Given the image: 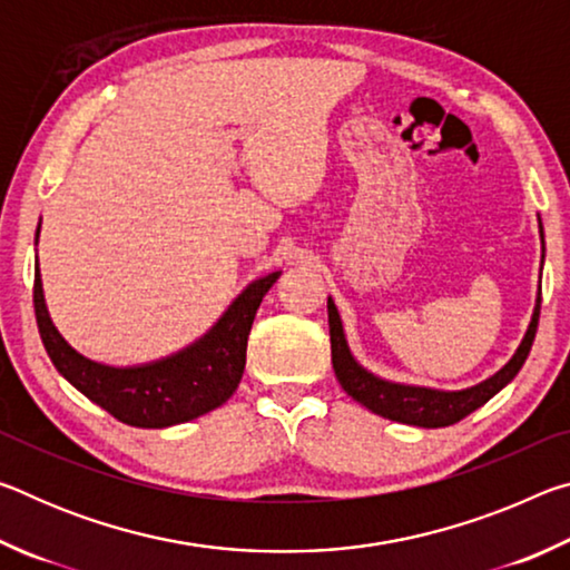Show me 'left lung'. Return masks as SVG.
Here are the masks:
<instances>
[{
    "label": "left lung",
    "instance_id": "left-lung-1",
    "mask_svg": "<svg viewBox=\"0 0 570 570\" xmlns=\"http://www.w3.org/2000/svg\"><path fill=\"white\" fill-rule=\"evenodd\" d=\"M540 240H543V226H540ZM326 308H330V340H332L334 374L352 400L364 404V407L372 410L374 414H382V417L394 420V422L414 424V428H448V424H455L462 417H468L470 412L482 407V404L493 397L495 392L503 390L505 384L520 372V366H523V362L528 360V352L535 340L538 316H540V294L533 308V320H530L528 332L523 336V342H520L518 352L513 354V360H510L503 370L495 372L490 380L460 392L410 387V384H394V382L374 377V374L366 372L362 364H356L350 346H346L340 312H336L332 298L326 302Z\"/></svg>",
    "mask_w": 570,
    "mask_h": 570
}]
</instances>
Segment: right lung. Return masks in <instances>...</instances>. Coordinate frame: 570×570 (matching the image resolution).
Segmentation results:
<instances>
[{
    "instance_id": "add662e5",
    "label": "right lung",
    "mask_w": 570,
    "mask_h": 570,
    "mask_svg": "<svg viewBox=\"0 0 570 570\" xmlns=\"http://www.w3.org/2000/svg\"><path fill=\"white\" fill-rule=\"evenodd\" d=\"M40 234V230H37ZM282 272L248 284L206 336L166 360L140 366H108L75 352L47 314L40 266L35 268V316L57 372L132 428H170L216 410L236 392L246 366V342L256 308Z\"/></svg>"
}]
</instances>
